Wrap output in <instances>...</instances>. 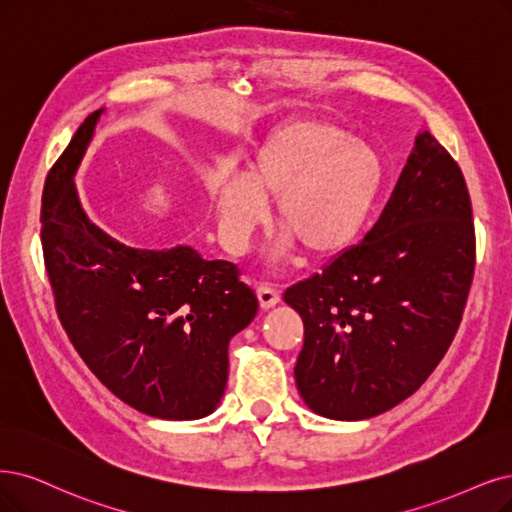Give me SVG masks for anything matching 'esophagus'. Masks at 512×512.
Returning a JSON list of instances; mask_svg holds the SVG:
<instances>
[{
	"mask_svg": "<svg viewBox=\"0 0 512 512\" xmlns=\"http://www.w3.org/2000/svg\"><path fill=\"white\" fill-rule=\"evenodd\" d=\"M257 297H259V304L261 308H272L280 301V293L276 287L268 285V282H263V285L257 287Z\"/></svg>",
	"mask_w": 512,
	"mask_h": 512,
	"instance_id": "34e87169",
	"label": "esophagus"
}]
</instances>
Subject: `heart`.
I'll use <instances>...</instances> for the list:
<instances>
[{
  "mask_svg": "<svg viewBox=\"0 0 512 512\" xmlns=\"http://www.w3.org/2000/svg\"><path fill=\"white\" fill-rule=\"evenodd\" d=\"M386 177L371 143L327 120L299 118L274 130L244 162L213 181L217 230L232 253L242 251L274 198L278 232L308 257H329L363 232Z\"/></svg>",
  "mask_w": 512,
  "mask_h": 512,
  "instance_id": "b5f03b06",
  "label": "heart"
}]
</instances>
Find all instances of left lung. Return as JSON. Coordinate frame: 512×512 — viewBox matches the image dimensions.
Here are the masks:
<instances>
[{
	"label": "left lung",
	"mask_w": 512,
	"mask_h": 512,
	"mask_svg": "<svg viewBox=\"0 0 512 512\" xmlns=\"http://www.w3.org/2000/svg\"><path fill=\"white\" fill-rule=\"evenodd\" d=\"M475 261L462 170L422 132L365 240L285 291L304 320L301 399L333 420L373 418L405 401L456 337Z\"/></svg>",
	"instance_id": "8db88e82"
}]
</instances>
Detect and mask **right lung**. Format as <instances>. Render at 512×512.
<instances>
[{"label":"right lung","instance_id":"obj_1","mask_svg":"<svg viewBox=\"0 0 512 512\" xmlns=\"http://www.w3.org/2000/svg\"><path fill=\"white\" fill-rule=\"evenodd\" d=\"M101 111L75 132L42 194L56 314L88 369L120 401L151 418H204L221 401L227 344L255 318L257 295L232 261H206L189 246L130 249L86 217L73 173Z\"/></svg>","mask_w":512,"mask_h":512}]
</instances>
